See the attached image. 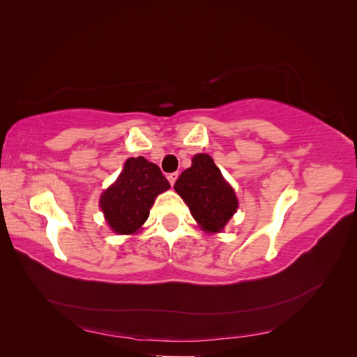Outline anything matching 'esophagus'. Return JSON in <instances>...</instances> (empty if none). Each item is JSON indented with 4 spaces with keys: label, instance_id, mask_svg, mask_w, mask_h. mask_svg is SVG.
<instances>
[{
    "label": "esophagus",
    "instance_id": "obj_1",
    "mask_svg": "<svg viewBox=\"0 0 357 357\" xmlns=\"http://www.w3.org/2000/svg\"><path fill=\"white\" fill-rule=\"evenodd\" d=\"M177 177H178V172H171V174H168V181L171 183V186H174Z\"/></svg>",
    "mask_w": 357,
    "mask_h": 357
}]
</instances>
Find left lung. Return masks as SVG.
Segmentation results:
<instances>
[{
  "mask_svg": "<svg viewBox=\"0 0 357 357\" xmlns=\"http://www.w3.org/2000/svg\"><path fill=\"white\" fill-rule=\"evenodd\" d=\"M174 189L188 204L199 228L207 234L222 232L238 208L232 186L223 178L210 155L193 156L192 167L181 172Z\"/></svg>",
  "mask_w": 357,
  "mask_h": 357,
  "instance_id": "1",
  "label": "left lung"
}]
</instances>
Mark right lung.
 Wrapping results in <instances>:
<instances>
[{
	"label": "right lung",
	"instance_id": "obj_1",
	"mask_svg": "<svg viewBox=\"0 0 357 357\" xmlns=\"http://www.w3.org/2000/svg\"><path fill=\"white\" fill-rule=\"evenodd\" d=\"M168 189L156 164L143 156L129 158L117 180L102 192L100 207L113 232L131 235L142 229L156 197Z\"/></svg>",
	"mask_w": 357,
	"mask_h": 357
}]
</instances>
